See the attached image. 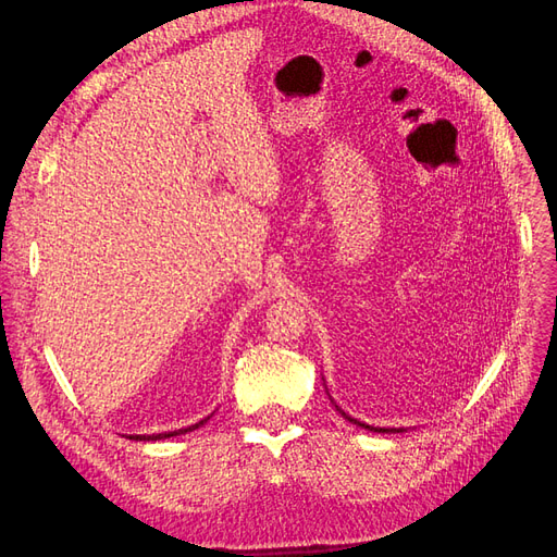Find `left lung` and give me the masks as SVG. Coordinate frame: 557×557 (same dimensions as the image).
Wrapping results in <instances>:
<instances>
[{
    "label": "left lung",
    "mask_w": 557,
    "mask_h": 557,
    "mask_svg": "<svg viewBox=\"0 0 557 557\" xmlns=\"http://www.w3.org/2000/svg\"><path fill=\"white\" fill-rule=\"evenodd\" d=\"M346 416V413H344ZM348 420H350V423H356V425H362V428H369V425H364V423H360V420H352L350 416H346ZM369 430H376V428H369ZM376 432H387V430H376Z\"/></svg>",
    "instance_id": "1"
}]
</instances>
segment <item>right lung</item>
<instances>
[{"label":"right lung","instance_id":"obj_1","mask_svg":"<svg viewBox=\"0 0 557 557\" xmlns=\"http://www.w3.org/2000/svg\"><path fill=\"white\" fill-rule=\"evenodd\" d=\"M209 418H205V420H199V423H195V425H190V428H183V430H176V432H164V434H153V436H129V440H139V442H156V440H166V436H176V434H183V432H193V430H197L199 425H205Z\"/></svg>","mask_w":557,"mask_h":557}]
</instances>
